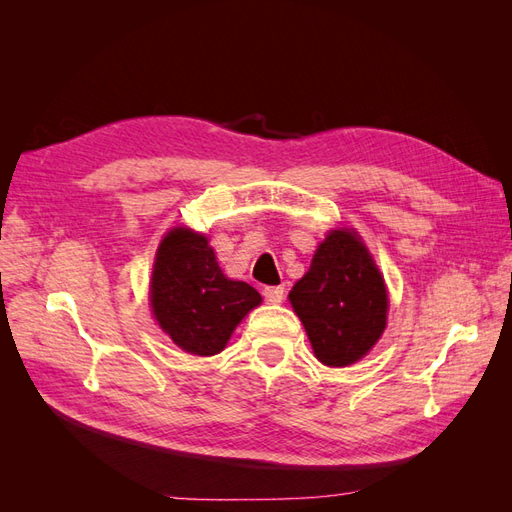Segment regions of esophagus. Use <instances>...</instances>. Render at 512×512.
I'll list each match as a JSON object with an SVG mask.
<instances>
[{
	"label": "esophagus",
	"mask_w": 512,
	"mask_h": 512,
	"mask_svg": "<svg viewBox=\"0 0 512 512\" xmlns=\"http://www.w3.org/2000/svg\"><path fill=\"white\" fill-rule=\"evenodd\" d=\"M284 286H267L265 290H262V297H265L267 303H282L284 301Z\"/></svg>",
	"instance_id": "esophagus-1"
}]
</instances>
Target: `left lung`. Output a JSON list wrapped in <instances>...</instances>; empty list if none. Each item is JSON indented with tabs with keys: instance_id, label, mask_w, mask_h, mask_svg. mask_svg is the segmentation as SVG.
<instances>
[{
	"instance_id": "left-lung-1",
	"label": "left lung",
	"mask_w": 512,
	"mask_h": 512,
	"mask_svg": "<svg viewBox=\"0 0 512 512\" xmlns=\"http://www.w3.org/2000/svg\"><path fill=\"white\" fill-rule=\"evenodd\" d=\"M288 299L301 318L316 359L329 367L359 361L386 327L384 280L352 230H333Z\"/></svg>"
}]
</instances>
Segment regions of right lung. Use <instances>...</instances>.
I'll return each mask as SVG.
<instances>
[{
	"mask_svg": "<svg viewBox=\"0 0 512 512\" xmlns=\"http://www.w3.org/2000/svg\"><path fill=\"white\" fill-rule=\"evenodd\" d=\"M260 301L256 288L222 273L203 235L175 228L162 239L151 275V309L185 352L211 356L224 350L237 324Z\"/></svg>",
	"mask_w": 512,
	"mask_h": 512,
	"instance_id": "right-lung-1",
	"label": "right lung"
}]
</instances>
